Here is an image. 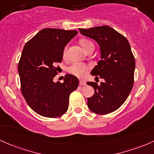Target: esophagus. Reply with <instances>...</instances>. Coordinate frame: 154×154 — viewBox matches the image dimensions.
Segmentation results:
<instances>
[{
  "label": "esophagus",
  "mask_w": 154,
  "mask_h": 154,
  "mask_svg": "<svg viewBox=\"0 0 154 154\" xmlns=\"http://www.w3.org/2000/svg\"><path fill=\"white\" fill-rule=\"evenodd\" d=\"M79 84H80V85H85L86 81L84 80V79H80V81H79Z\"/></svg>",
  "instance_id": "1"
}]
</instances>
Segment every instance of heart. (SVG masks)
<instances>
[{"label": "heart", "instance_id": "b5f03b06", "mask_svg": "<svg viewBox=\"0 0 154 154\" xmlns=\"http://www.w3.org/2000/svg\"><path fill=\"white\" fill-rule=\"evenodd\" d=\"M80 44L83 48V49L85 51V50L89 48V46H94L92 43L89 40L83 39L80 41ZM67 53V47L65 48L64 49L63 54L64 56H65ZM89 70V66L86 65V64L81 63H72L71 65L68 68V71L69 72L72 74V75H77V76H83L86 74V72H87V70Z\"/></svg>", "mask_w": 154, "mask_h": 154}]
</instances>
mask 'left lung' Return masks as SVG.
I'll use <instances>...</instances> for the list:
<instances>
[{"label":"left lung","mask_w":154,"mask_h":154,"mask_svg":"<svg viewBox=\"0 0 154 154\" xmlns=\"http://www.w3.org/2000/svg\"><path fill=\"white\" fill-rule=\"evenodd\" d=\"M79 30L82 35L99 45L100 60L91 74L95 76V81L104 79L100 84L86 83L94 90V94L87 98L86 104L97 114L110 113L123 105L132 89L135 60L130 45L124 35L109 26Z\"/></svg>","instance_id":"obj_1"}]
</instances>
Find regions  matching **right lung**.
Listing matches in <instances>:
<instances>
[{"mask_svg": "<svg viewBox=\"0 0 154 154\" xmlns=\"http://www.w3.org/2000/svg\"><path fill=\"white\" fill-rule=\"evenodd\" d=\"M77 30L44 28L22 50L18 65L22 95L38 114L48 118L61 116L68 110L69 96L77 89L79 79L65 75L63 83L54 82L56 64L61 63L65 46Z\"/></svg>", "mask_w": 154, "mask_h": 154, "instance_id": "right-lung-1", "label": "right lung"}]
</instances>
